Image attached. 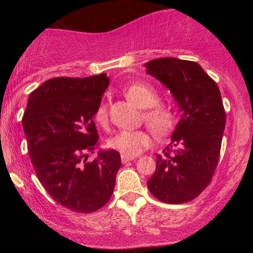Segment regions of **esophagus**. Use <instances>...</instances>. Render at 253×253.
Here are the masks:
<instances>
[{
    "label": "esophagus",
    "instance_id": "34e87169",
    "mask_svg": "<svg viewBox=\"0 0 253 253\" xmlns=\"http://www.w3.org/2000/svg\"><path fill=\"white\" fill-rule=\"evenodd\" d=\"M134 159V157H129V156H125V155H121V162H123V164H126L128 163L129 161H133Z\"/></svg>",
    "mask_w": 253,
    "mask_h": 253
}]
</instances>
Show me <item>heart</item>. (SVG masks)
Returning <instances> with one entry per match:
<instances>
[{"instance_id":"obj_1","label":"heart","mask_w":253,"mask_h":253,"mask_svg":"<svg viewBox=\"0 0 253 253\" xmlns=\"http://www.w3.org/2000/svg\"><path fill=\"white\" fill-rule=\"evenodd\" d=\"M125 95L136 106L144 108V119L156 134L163 135L173 128L176 117L173 110L167 104L158 103L159 96L155 88L145 83H133L125 89ZM98 125L106 127L108 123V112L106 102L97 106L94 114ZM152 138L145 129L121 130L108 140V146L121 155L134 157L151 145Z\"/></svg>"}]
</instances>
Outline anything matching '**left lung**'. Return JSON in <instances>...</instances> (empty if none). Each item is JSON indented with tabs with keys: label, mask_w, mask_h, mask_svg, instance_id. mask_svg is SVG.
Returning a JSON list of instances; mask_svg holds the SVG:
<instances>
[{
	"label": "left lung",
	"mask_w": 253,
	"mask_h": 253,
	"mask_svg": "<svg viewBox=\"0 0 253 253\" xmlns=\"http://www.w3.org/2000/svg\"><path fill=\"white\" fill-rule=\"evenodd\" d=\"M144 66L170 90L181 113L170 144L163 155L156 156V171L147 187L162 202L191 201L210 184L219 161L226 124L219 86L190 60L159 58Z\"/></svg>",
	"instance_id": "obj_1"
}]
</instances>
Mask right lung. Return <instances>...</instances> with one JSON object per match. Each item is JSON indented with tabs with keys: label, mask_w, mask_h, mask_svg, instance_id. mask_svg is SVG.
Returning a JSON list of instances; mask_svg holds the SVG:
<instances>
[{
	"label": "right lung",
	"mask_w": 253,
	"mask_h": 253,
	"mask_svg": "<svg viewBox=\"0 0 253 253\" xmlns=\"http://www.w3.org/2000/svg\"><path fill=\"white\" fill-rule=\"evenodd\" d=\"M109 85L106 74L56 77L32 91L22 118L37 177L54 201L78 213H91L112 197L120 153L100 150L95 110Z\"/></svg>",
	"instance_id": "right-lung-1"
}]
</instances>
